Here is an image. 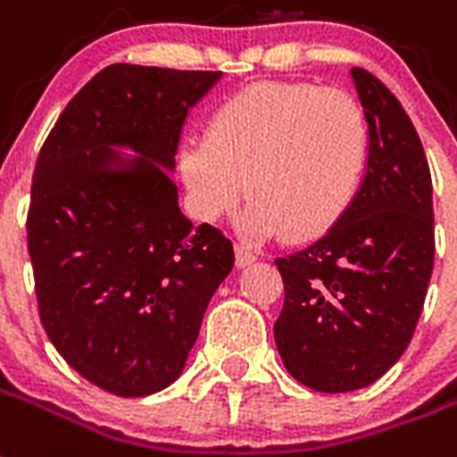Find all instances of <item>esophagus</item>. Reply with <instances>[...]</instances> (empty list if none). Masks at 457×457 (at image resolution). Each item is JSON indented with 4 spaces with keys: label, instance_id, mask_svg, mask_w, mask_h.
Returning a JSON list of instances; mask_svg holds the SVG:
<instances>
[{
    "label": "esophagus",
    "instance_id": "obj_1",
    "mask_svg": "<svg viewBox=\"0 0 457 457\" xmlns=\"http://www.w3.org/2000/svg\"><path fill=\"white\" fill-rule=\"evenodd\" d=\"M254 260H257V254H254L253 250H247L245 245H236V264H238L240 269L250 267Z\"/></svg>",
    "mask_w": 457,
    "mask_h": 457
}]
</instances>
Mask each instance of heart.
<instances>
[{"label": "heart", "instance_id": "1", "mask_svg": "<svg viewBox=\"0 0 457 457\" xmlns=\"http://www.w3.org/2000/svg\"><path fill=\"white\" fill-rule=\"evenodd\" d=\"M370 159V126L355 97L312 83H254L221 102L207 137L180 147V176L207 219L250 203V236L305 240L355 203Z\"/></svg>", "mask_w": 457, "mask_h": 457}]
</instances>
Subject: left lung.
Returning <instances> with one entry per match:
<instances>
[{
    "instance_id": "obj_1",
    "label": "left lung",
    "mask_w": 457,
    "mask_h": 457,
    "mask_svg": "<svg viewBox=\"0 0 457 457\" xmlns=\"http://www.w3.org/2000/svg\"><path fill=\"white\" fill-rule=\"evenodd\" d=\"M370 126L355 203L317 243L277 257L284 310L274 324L286 370L321 394L384 377L405 353L434 269L431 173L415 126L370 71H350Z\"/></svg>"
}]
</instances>
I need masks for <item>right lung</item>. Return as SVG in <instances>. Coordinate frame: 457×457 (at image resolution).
<instances>
[{"label": "right lung", "instance_id": "1", "mask_svg": "<svg viewBox=\"0 0 457 457\" xmlns=\"http://www.w3.org/2000/svg\"><path fill=\"white\" fill-rule=\"evenodd\" d=\"M219 78L112 63L66 104L35 164L28 253L42 327L80 377L121 398L179 379L233 269L231 240L183 217L171 179L188 109Z\"/></svg>", "mask_w": 457, "mask_h": 457}]
</instances>
